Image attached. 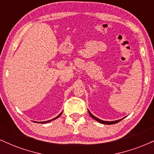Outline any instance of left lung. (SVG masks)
I'll list each match as a JSON object with an SVG mask.
<instances>
[{"label":"left lung","instance_id":"obj_1","mask_svg":"<svg viewBox=\"0 0 154 154\" xmlns=\"http://www.w3.org/2000/svg\"><path fill=\"white\" fill-rule=\"evenodd\" d=\"M88 112H89L90 115L91 116V117H93V119H94L95 120H96V121L99 122H100L101 124H104V125H113V124H115V123L119 122V121H121V120H122V119H119V120H117V121H113V122H106V121H103V120H100V119H98V118L95 117V116H93V114H92L89 111H88Z\"/></svg>","mask_w":154,"mask_h":154}]
</instances>
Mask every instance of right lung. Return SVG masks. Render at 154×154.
I'll use <instances>...</instances> for the list:
<instances>
[{
  "mask_svg": "<svg viewBox=\"0 0 154 154\" xmlns=\"http://www.w3.org/2000/svg\"><path fill=\"white\" fill-rule=\"evenodd\" d=\"M61 114H62V112H61V114H60L59 116H56V117H55V118H54V119H51V120H48V121H45V122H40V123H47V122H49L52 121V120H54V119H57V118H59V116L61 115Z\"/></svg>",
  "mask_w": 154,
  "mask_h": 154,
  "instance_id": "1",
  "label": "right lung"
}]
</instances>
